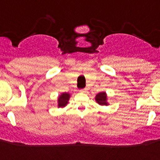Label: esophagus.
Here are the masks:
<instances>
[{
    "label": "esophagus",
    "mask_w": 160,
    "mask_h": 160,
    "mask_svg": "<svg viewBox=\"0 0 160 160\" xmlns=\"http://www.w3.org/2000/svg\"><path fill=\"white\" fill-rule=\"evenodd\" d=\"M86 91H87V89H86V88H83V89L80 90V92H86Z\"/></svg>",
    "instance_id": "obj_1"
}]
</instances>
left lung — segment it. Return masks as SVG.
<instances>
[{
    "mask_svg": "<svg viewBox=\"0 0 160 160\" xmlns=\"http://www.w3.org/2000/svg\"><path fill=\"white\" fill-rule=\"evenodd\" d=\"M95 100L97 102L101 105H108V102H107V95L105 92H100L97 94L95 97Z\"/></svg>",
    "mask_w": 160,
    "mask_h": 160,
    "instance_id": "8db88e82",
    "label": "left lung"
}]
</instances>
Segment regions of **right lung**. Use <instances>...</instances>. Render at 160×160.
Wrapping results in <instances>:
<instances>
[{"instance_id":"right-lung-1","label":"right lung","mask_w":160,"mask_h":160,"mask_svg":"<svg viewBox=\"0 0 160 160\" xmlns=\"http://www.w3.org/2000/svg\"><path fill=\"white\" fill-rule=\"evenodd\" d=\"M69 98H70V94L67 93V92H63L60 96H59V97H58V107L63 108V107L66 106L68 103Z\"/></svg>"}]
</instances>
